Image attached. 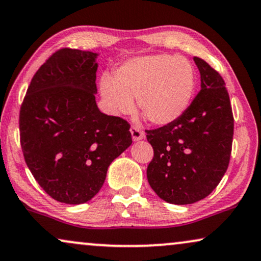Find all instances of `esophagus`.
Masks as SVG:
<instances>
[{
  "label": "esophagus",
  "mask_w": 261,
  "mask_h": 261,
  "mask_svg": "<svg viewBox=\"0 0 261 261\" xmlns=\"http://www.w3.org/2000/svg\"><path fill=\"white\" fill-rule=\"evenodd\" d=\"M130 133H131V137H133L134 141H141L144 138V133L141 130L140 127L133 126L130 128Z\"/></svg>",
  "instance_id": "esophagus-1"
}]
</instances>
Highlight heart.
I'll return each mask as SVG.
<instances>
[{
  "label": "heart",
  "mask_w": 261,
  "mask_h": 261,
  "mask_svg": "<svg viewBox=\"0 0 261 261\" xmlns=\"http://www.w3.org/2000/svg\"><path fill=\"white\" fill-rule=\"evenodd\" d=\"M196 89L194 66L184 58L150 55L131 59L115 71L114 79L105 74L101 96L113 114L128 113L138 107L153 124L169 125L189 108Z\"/></svg>",
  "instance_id": "b5f03b06"
}]
</instances>
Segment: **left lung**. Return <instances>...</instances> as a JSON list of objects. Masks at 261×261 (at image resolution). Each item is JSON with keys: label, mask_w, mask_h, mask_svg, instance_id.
<instances>
[{"label": "left lung", "mask_w": 261, "mask_h": 261, "mask_svg": "<svg viewBox=\"0 0 261 261\" xmlns=\"http://www.w3.org/2000/svg\"><path fill=\"white\" fill-rule=\"evenodd\" d=\"M201 90L179 119L147 130L154 149L147 178L160 199L190 204L208 196L226 172L231 154L233 117L222 75L194 58Z\"/></svg>", "instance_id": "obj_1"}]
</instances>
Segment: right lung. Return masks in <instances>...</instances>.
Instances as JSON below:
<instances>
[{"instance_id": "1", "label": "right lung", "mask_w": 261, "mask_h": 261, "mask_svg": "<svg viewBox=\"0 0 261 261\" xmlns=\"http://www.w3.org/2000/svg\"><path fill=\"white\" fill-rule=\"evenodd\" d=\"M97 57L77 49L55 53L36 72L20 110L26 165L59 202L90 201L112 161L133 143L127 121L98 110Z\"/></svg>"}]
</instances>
